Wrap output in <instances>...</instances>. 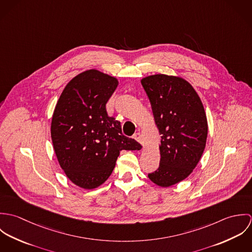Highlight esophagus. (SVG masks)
I'll return each instance as SVG.
<instances>
[{"instance_id": "obj_1", "label": "esophagus", "mask_w": 252, "mask_h": 252, "mask_svg": "<svg viewBox=\"0 0 252 252\" xmlns=\"http://www.w3.org/2000/svg\"><path fill=\"white\" fill-rule=\"evenodd\" d=\"M134 139H135L136 141H138L140 144H143V142H142V135H141V133H136V134L134 135Z\"/></svg>"}]
</instances>
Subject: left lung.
Listing matches in <instances>:
<instances>
[{"instance_id": "left-lung-1", "label": "left lung", "mask_w": 252, "mask_h": 252, "mask_svg": "<svg viewBox=\"0 0 252 252\" xmlns=\"http://www.w3.org/2000/svg\"><path fill=\"white\" fill-rule=\"evenodd\" d=\"M142 85L161 135L159 168L148 178L168 187L186 179L200 161L208 136L206 112L183 78L155 74L143 78Z\"/></svg>"}]
</instances>
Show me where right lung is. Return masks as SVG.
<instances>
[{
    "instance_id": "obj_1",
    "label": "right lung",
    "mask_w": 252,
    "mask_h": 252,
    "mask_svg": "<svg viewBox=\"0 0 252 252\" xmlns=\"http://www.w3.org/2000/svg\"><path fill=\"white\" fill-rule=\"evenodd\" d=\"M118 85L115 77L89 70L67 84L54 109L51 139L61 168L74 184L93 189L111 175L121 150L141 144L122 134L106 104Z\"/></svg>"
}]
</instances>
